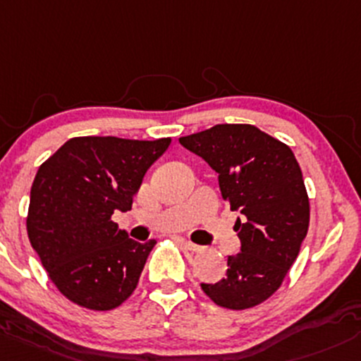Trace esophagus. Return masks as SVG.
<instances>
[{"mask_svg":"<svg viewBox=\"0 0 361 361\" xmlns=\"http://www.w3.org/2000/svg\"><path fill=\"white\" fill-rule=\"evenodd\" d=\"M183 244H185V247H187L188 250H192V252H199V250H202V249H204L202 245H199V244H193V242H190V240H185Z\"/></svg>","mask_w":361,"mask_h":361,"instance_id":"1","label":"esophagus"}]
</instances>
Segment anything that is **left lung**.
Masks as SVG:
<instances>
[{
	"instance_id": "obj_1",
	"label": "left lung",
	"mask_w": 361,
	"mask_h": 361,
	"mask_svg": "<svg viewBox=\"0 0 361 361\" xmlns=\"http://www.w3.org/2000/svg\"><path fill=\"white\" fill-rule=\"evenodd\" d=\"M180 143L218 173L223 199L242 214L240 252L228 256L225 279L200 287L223 308H252L282 286L308 233L301 168L286 143L250 124H216Z\"/></svg>"
}]
</instances>
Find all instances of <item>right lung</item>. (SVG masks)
<instances>
[{"instance_id": "obj_1", "label": "right lung", "mask_w": 361, "mask_h": 361, "mask_svg": "<svg viewBox=\"0 0 361 361\" xmlns=\"http://www.w3.org/2000/svg\"><path fill=\"white\" fill-rule=\"evenodd\" d=\"M171 138L79 136L39 166L27 235L56 289L88 310H114L138 286L155 240L140 244L112 221L130 211L147 169Z\"/></svg>"}]
</instances>
